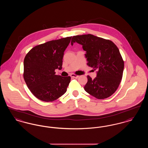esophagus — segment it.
Returning a JSON list of instances; mask_svg holds the SVG:
<instances>
[{
  "instance_id": "obj_1",
  "label": "esophagus",
  "mask_w": 148,
  "mask_h": 148,
  "mask_svg": "<svg viewBox=\"0 0 148 148\" xmlns=\"http://www.w3.org/2000/svg\"><path fill=\"white\" fill-rule=\"evenodd\" d=\"M71 77H72V78H77V77H79V75H75L74 74H71Z\"/></svg>"
}]
</instances>
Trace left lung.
<instances>
[{"label": "left lung", "instance_id": "1", "mask_svg": "<svg viewBox=\"0 0 148 148\" xmlns=\"http://www.w3.org/2000/svg\"><path fill=\"white\" fill-rule=\"evenodd\" d=\"M75 42L86 51L87 65L98 71L94 79L88 75L85 90L98 99L110 97L123 77L124 63L119 50L112 41L90 34L73 36L71 44Z\"/></svg>", "mask_w": 148, "mask_h": 148}]
</instances>
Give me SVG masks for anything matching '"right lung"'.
<instances>
[{"instance_id": "add662e5", "label": "right lung", "mask_w": 148, "mask_h": 148, "mask_svg": "<svg viewBox=\"0 0 148 148\" xmlns=\"http://www.w3.org/2000/svg\"><path fill=\"white\" fill-rule=\"evenodd\" d=\"M71 37L36 45L25 56L23 77L29 89L36 98L51 102L66 92L71 77L56 75L55 70L62 69L64 52Z\"/></svg>"}]
</instances>
